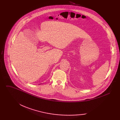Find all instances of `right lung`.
Here are the masks:
<instances>
[{"label": "right lung", "mask_w": 120, "mask_h": 120, "mask_svg": "<svg viewBox=\"0 0 120 120\" xmlns=\"http://www.w3.org/2000/svg\"><path fill=\"white\" fill-rule=\"evenodd\" d=\"M39 85H40V84H39Z\"/></svg>", "instance_id": "add662e5"}]
</instances>
